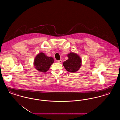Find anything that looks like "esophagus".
Segmentation results:
<instances>
[{"label":"esophagus","mask_w":120,"mask_h":120,"mask_svg":"<svg viewBox=\"0 0 120 120\" xmlns=\"http://www.w3.org/2000/svg\"><path fill=\"white\" fill-rule=\"evenodd\" d=\"M57 62L58 63H62L63 61H62V60H58V61H57Z\"/></svg>","instance_id":"esophagus-1"}]
</instances>
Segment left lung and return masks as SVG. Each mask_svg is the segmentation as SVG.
<instances>
[{
  "mask_svg": "<svg viewBox=\"0 0 120 120\" xmlns=\"http://www.w3.org/2000/svg\"><path fill=\"white\" fill-rule=\"evenodd\" d=\"M68 59L65 61L63 65L66 70L70 72H75L79 70L81 66V59L76 53L70 52L68 55Z\"/></svg>",
  "mask_w": 120,
  "mask_h": 120,
  "instance_id": "8db88e82",
  "label": "left lung"
}]
</instances>
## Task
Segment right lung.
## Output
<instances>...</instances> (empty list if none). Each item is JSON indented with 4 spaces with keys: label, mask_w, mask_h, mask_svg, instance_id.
<instances>
[{
    "label": "right lung",
    "mask_w": 120,
    "mask_h": 120,
    "mask_svg": "<svg viewBox=\"0 0 120 120\" xmlns=\"http://www.w3.org/2000/svg\"><path fill=\"white\" fill-rule=\"evenodd\" d=\"M53 62L54 59L52 57H48L43 52H40L35 58L34 65V68L39 71L46 72Z\"/></svg>",
    "instance_id": "right-lung-1"
}]
</instances>
